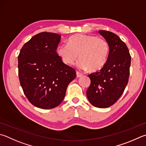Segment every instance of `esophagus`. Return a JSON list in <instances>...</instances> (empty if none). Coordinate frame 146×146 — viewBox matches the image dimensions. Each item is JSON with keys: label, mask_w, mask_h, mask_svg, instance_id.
Instances as JSON below:
<instances>
[{"label": "esophagus", "mask_w": 146, "mask_h": 146, "mask_svg": "<svg viewBox=\"0 0 146 146\" xmlns=\"http://www.w3.org/2000/svg\"><path fill=\"white\" fill-rule=\"evenodd\" d=\"M83 76V75H82V73H80V72H78V71H76V77L78 78H80L81 77V76Z\"/></svg>", "instance_id": "obj_1"}]
</instances>
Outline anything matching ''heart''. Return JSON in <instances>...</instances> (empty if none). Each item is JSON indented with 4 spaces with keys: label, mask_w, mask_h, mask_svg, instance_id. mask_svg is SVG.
Masks as SVG:
<instances>
[{
    "label": "heart",
    "mask_w": 146,
    "mask_h": 146,
    "mask_svg": "<svg viewBox=\"0 0 146 146\" xmlns=\"http://www.w3.org/2000/svg\"><path fill=\"white\" fill-rule=\"evenodd\" d=\"M109 46L107 41L94 35L76 34L69 38L67 44H60L57 53L65 64L73 65L80 57L78 67L90 71L100 70L107 62Z\"/></svg>",
    "instance_id": "1"
}]
</instances>
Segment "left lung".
Masks as SVG:
<instances>
[{
    "instance_id": "obj_1",
    "label": "left lung",
    "mask_w": 146,
    "mask_h": 146,
    "mask_svg": "<svg viewBox=\"0 0 146 146\" xmlns=\"http://www.w3.org/2000/svg\"><path fill=\"white\" fill-rule=\"evenodd\" d=\"M98 32L107 41L109 54L100 71L88 75L91 85L87 90V97L94 107L107 108L117 102L128 84L131 55L117 35L107 31Z\"/></svg>"
}]
</instances>
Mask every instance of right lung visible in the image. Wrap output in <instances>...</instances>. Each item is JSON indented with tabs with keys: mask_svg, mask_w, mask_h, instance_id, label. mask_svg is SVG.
I'll list each match as a JSON object with an SVG mask.
<instances>
[{
	"mask_svg": "<svg viewBox=\"0 0 146 146\" xmlns=\"http://www.w3.org/2000/svg\"><path fill=\"white\" fill-rule=\"evenodd\" d=\"M59 34L39 33L24 44L18 57V76L25 96L43 109L57 107L76 71L65 64L56 52Z\"/></svg>",
	"mask_w": 146,
	"mask_h": 146,
	"instance_id": "1",
	"label": "right lung"
}]
</instances>
